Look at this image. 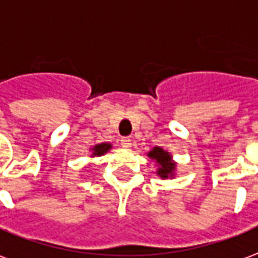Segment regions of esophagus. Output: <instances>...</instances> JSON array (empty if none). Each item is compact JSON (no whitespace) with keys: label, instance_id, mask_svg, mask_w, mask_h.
I'll return each mask as SVG.
<instances>
[{"label":"esophagus","instance_id":"1","mask_svg":"<svg viewBox=\"0 0 258 258\" xmlns=\"http://www.w3.org/2000/svg\"><path fill=\"white\" fill-rule=\"evenodd\" d=\"M121 146L123 148H126V150H129V148L132 147V140L129 139V137H123L121 140Z\"/></svg>","mask_w":258,"mask_h":258}]
</instances>
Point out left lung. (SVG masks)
<instances>
[{
	"mask_svg": "<svg viewBox=\"0 0 258 258\" xmlns=\"http://www.w3.org/2000/svg\"><path fill=\"white\" fill-rule=\"evenodd\" d=\"M148 158L152 162H155L157 166V176L161 180H168V178L176 177V172H177V163L173 161V157L170 152L163 150L162 147H154L152 150L147 152Z\"/></svg>",
	"mask_w": 258,
	"mask_h": 258,
	"instance_id": "left-lung-1",
	"label": "left lung"
}]
</instances>
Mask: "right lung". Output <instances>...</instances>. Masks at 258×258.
<instances>
[{
  "label": "right lung",
  "mask_w": 258,
  "mask_h": 258,
  "mask_svg": "<svg viewBox=\"0 0 258 258\" xmlns=\"http://www.w3.org/2000/svg\"><path fill=\"white\" fill-rule=\"evenodd\" d=\"M112 148V144L111 143H100V144H96L93 147L90 148V158L101 157L104 155L106 152H108Z\"/></svg>",
  "instance_id": "obj_1"
}]
</instances>
